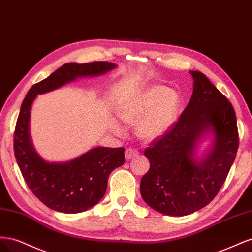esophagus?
Here are the masks:
<instances>
[{
    "label": "esophagus",
    "mask_w": 252,
    "mask_h": 252,
    "mask_svg": "<svg viewBox=\"0 0 252 252\" xmlns=\"http://www.w3.org/2000/svg\"><path fill=\"white\" fill-rule=\"evenodd\" d=\"M138 155H139V152L136 151L135 149H133V148H127L125 150V158H126L127 161H129V159L134 158L135 157H138Z\"/></svg>",
    "instance_id": "1"
}]
</instances>
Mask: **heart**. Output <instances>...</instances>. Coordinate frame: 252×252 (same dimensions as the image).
Instances as JSON below:
<instances>
[{"instance_id":"heart-1","label":"heart","mask_w":252,"mask_h":252,"mask_svg":"<svg viewBox=\"0 0 252 252\" xmlns=\"http://www.w3.org/2000/svg\"><path fill=\"white\" fill-rule=\"evenodd\" d=\"M181 107V96L163 85H151L127 98L119 106V117L126 124H135V133L145 142L162 138L170 130ZM114 133L122 134L123 129L112 123Z\"/></svg>"}]
</instances>
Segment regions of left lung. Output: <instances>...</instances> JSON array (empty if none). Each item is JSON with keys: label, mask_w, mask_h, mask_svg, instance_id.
Instances as JSON below:
<instances>
[{"label": "left lung", "mask_w": 252, "mask_h": 252, "mask_svg": "<svg viewBox=\"0 0 252 252\" xmlns=\"http://www.w3.org/2000/svg\"><path fill=\"white\" fill-rule=\"evenodd\" d=\"M189 73L193 93L187 107L144 151L150 168L141 180V195L152 209L172 217L191 215L215 199L239 148L231 103L204 73ZM207 136L212 143L199 157L197 147Z\"/></svg>", "instance_id": "8db88e82"}]
</instances>
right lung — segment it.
<instances>
[{
  "mask_svg": "<svg viewBox=\"0 0 252 252\" xmlns=\"http://www.w3.org/2000/svg\"><path fill=\"white\" fill-rule=\"evenodd\" d=\"M110 62L67 63L34 84L22 103L14 131V156L27 186L44 205L64 213L85 211L101 201L108 178L125 162L124 148L94 147L67 162H48L35 150L30 135V113L37 94L49 93L79 78L105 74Z\"/></svg>",
  "mask_w": 252,
  "mask_h": 252,
  "instance_id": "add662e5",
  "label": "right lung"
}]
</instances>
